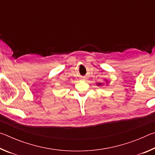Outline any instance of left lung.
I'll return each mask as SVG.
<instances>
[{
  "instance_id": "8db88e82",
  "label": "left lung",
  "mask_w": 155,
  "mask_h": 155,
  "mask_svg": "<svg viewBox=\"0 0 155 155\" xmlns=\"http://www.w3.org/2000/svg\"><path fill=\"white\" fill-rule=\"evenodd\" d=\"M99 85H100V84H99Z\"/></svg>"
}]
</instances>
